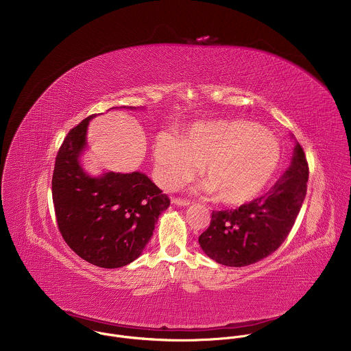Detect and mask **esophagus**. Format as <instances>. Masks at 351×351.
<instances>
[{"label":"esophagus","mask_w":351,"mask_h":351,"mask_svg":"<svg viewBox=\"0 0 351 351\" xmlns=\"http://www.w3.org/2000/svg\"><path fill=\"white\" fill-rule=\"evenodd\" d=\"M171 202L174 205H178V206H188L191 204V201L186 200V199H181V197H173Z\"/></svg>","instance_id":"esophagus-1"}]
</instances>
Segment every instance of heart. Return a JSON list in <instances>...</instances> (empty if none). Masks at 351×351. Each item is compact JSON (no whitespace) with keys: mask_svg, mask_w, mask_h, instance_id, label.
I'll use <instances>...</instances> for the list:
<instances>
[{"mask_svg":"<svg viewBox=\"0 0 351 351\" xmlns=\"http://www.w3.org/2000/svg\"><path fill=\"white\" fill-rule=\"evenodd\" d=\"M159 180L174 189L191 180L200 166L204 189L215 192L227 205H241L256 197L271 180L280 151L261 125L243 120L197 123L178 141L160 134L154 146Z\"/></svg>","mask_w":351,"mask_h":351,"instance_id":"1","label":"heart"}]
</instances>
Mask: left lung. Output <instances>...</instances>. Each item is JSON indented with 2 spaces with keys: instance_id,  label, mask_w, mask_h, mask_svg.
<instances>
[{
  "instance_id": "1",
  "label": "left lung",
  "mask_w": 351,
  "mask_h": 351,
  "mask_svg": "<svg viewBox=\"0 0 351 351\" xmlns=\"http://www.w3.org/2000/svg\"><path fill=\"white\" fill-rule=\"evenodd\" d=\"M308 162L299 143L291 166L265 195L238 209L213 210L199 237L202 251L217 263L242 267L277 250L288 238L306 193Z\"/></svg>"
}]
</instances>
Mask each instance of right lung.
<instances>
[{
  "instance_id": "add662e5",
  "label": "right lung",
  "mask_w": 351,
  "mask_h": 351,
  "mask_svg": "<svg viewBox=\"0 0 351 351\" xmlns=\"http://www.w3.org/2000/svg\"><path fill=\"white\" fill-rule=\"evenodd\" d=\"M93 117L70 130L59 147L52 201L58 228L69 247L92 265L116 269L131 263L145 250L170 200L143 173L108 171L92 177L82 169L80 156Z\"/></svg>"
}]
</instances>
